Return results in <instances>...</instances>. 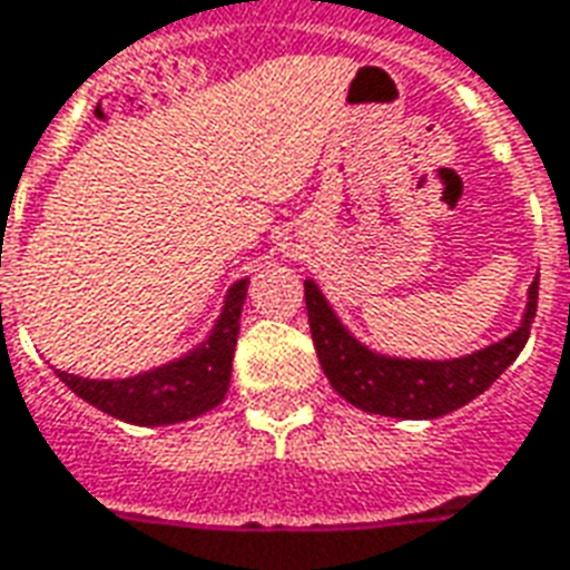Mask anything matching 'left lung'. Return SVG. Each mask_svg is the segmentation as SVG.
Instances as JSON below:
<instances>
[{
    "label": "left lung",
    "instance_id": "1",
    "mask_svg": "<svg viewBox=\"0 0 570 570\" xmlns=\"http://www.w3.org/2000/svg\"><path fill=\"white\" fill-rule=\"evenodd\" d=\"M303 294H306V313H309L318 364L327 382L334 385V392L364 413L392 419H440L471 404L473 397H480L519 358V352L529 343L531 322L538 313V276H534L522 322L504 340L461 358H397L364 346L340 322L334 306L313 279L303 282Z\"/></svg>",
    "mask_w": 570,
    "mask_h": 570
}]
</instances>
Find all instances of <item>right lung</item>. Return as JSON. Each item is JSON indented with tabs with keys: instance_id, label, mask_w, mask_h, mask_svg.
<instances>
[{
	"instance_id": "add662e5",
	"label": "right lung",
	"mask_w": 570,
	"mask_h": 570,
	"mask_svg": "<svg viewBox=\"0 0 570 570\" xmlns=\"http://www.w3.org/2000/svg\"><path fill=\"white\" fill-rule=\"evenodd\" d=\"M248 279H239L224 294V306L209 336L185 355L127 380H87L53 371L81 401L130 425H176L209 413L222 404L234 371L236 334L243 315Z\"/></svg>"
}]
</instances>
